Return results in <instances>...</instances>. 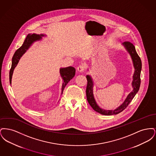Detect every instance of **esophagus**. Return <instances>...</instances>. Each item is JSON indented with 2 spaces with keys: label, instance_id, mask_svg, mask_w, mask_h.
<instances>
[{
  "label": "esophagus",
  "instance_id": "34e87169",
  "mask_svg": "<svg viewBox=\"0 0 156 156\" xmlns=\"http://www.w3.org/2000/svg\"><path fill=\"white\" fill-rule=\"evenodd\" d=\"M84 68H85V67L83 65H80L77 67V71L80 73H82L84 71Z\"/></svg>",
  "mask_w": 156,
  "mask_h": 156
}]
</instances>
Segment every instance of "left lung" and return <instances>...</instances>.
<instances>
[{"instance_id":"8db88e82","label":"left lung","mask_w":156,"mask_h":156,"mask_svg":"<svg viewBox=\"0 0 156 156\" xmlns=\"http://www.w3.org/2000/svg\"><path fill=\"white\" fill-rule=\"evenodd\" d=\"M123 45L125 47L127 52L130 55V57L132 59L134 68V73L133 76V81L132 83V85L133 87V91L131 92L126 97V99L123 102V103L120 105L118 108H117L115 110H105L100 108L96 102L95 98L93 94V87L94 82L92 81V77L89 75H87V86L86 89V94L87 98L90 106L93 108L94 111L102 114L104 115H117L121 112L125 110L129 104H130L136 94L139 91L140 86V73L141 70V61L140 58L138 55L136 51L135 47L134 45L129 42L125 41L123 43Z\"/></svg>"}]
</instances>
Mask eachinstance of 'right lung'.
Wrapping results in <instances>:
<instances>
[{
	"instance_id": "1",
	"label": "right lung",
	"mask_w": 156,
	"mask_h": 156,
	"mask_svg": "<svg viewBox=\"0 0 156 156\" xmlns=\"http://www.w3.org/2000/svg\"><path fill=\"white\" fill-rule=\"evenodd\" d=\"M44 36L43 34H29L26 38L22 45L17 49L15 52L13 57L12 58V67L10 70L9 73V81L10 83H12V78L13 73V71L15 67L17 65L19 60L22 57L23 55L26 52V51L29 48L31 44L35 42L36 41L40 40L42 37ZM59 73L62 79L63 80V83L62 85V91L61 94H62L63 90L64 88L67 85V83L69 81L73 79V78L75 74V69L74 67H68L67 68H61L59 69Z\"/></svg>"
}]
</instances>
